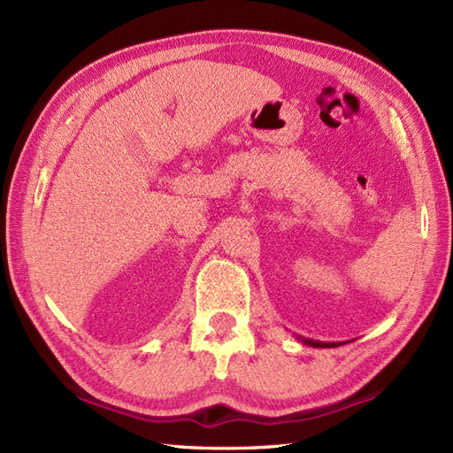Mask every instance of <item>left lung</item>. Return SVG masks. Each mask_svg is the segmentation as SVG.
Here are the masks:
<instances>
[{"instance_id": "8db88e82", "label": "left lung", "mask_w": 453, "mask_h": 453, "mask_svg": "<svg viewBox=\"0 0 453 453\" xmlns=\"http://www.w3.org/2000/svg\"><path fill=\"white\" fill-rule=\"evenodd\" d=\"M304 344H310V346H315V348H323L325 346V344H321V342H315V340H310V338H304Z\"/></svg>"}]
</instances>
